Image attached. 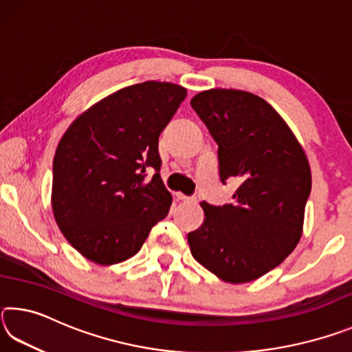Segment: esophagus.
<instances>
[{"label": "esophagus", "mask_w": 352, "mask_h": 352, "mask_svg": "<svg viewBox=\"0 0 352 352\" xmlns=\"http://www.w3.org/2000/svg\"><path fill=\"white\" fill-rule=\"evenodd\" d=\"M177 199L182 200V201H189V204H194V201L197 200L195 197H188V195H183L180 192H177Z\"/></svg>", "instance_id": "1"}]
</instances>
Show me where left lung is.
Instances as JSON below:
<instances>
[{
  "instance_id": "left-lung-1",
  "label": "left lung",
  "mask_w": 352,
  "mask_h": 352,
  "mask_svg": "<svg viewBox=\"0 0 352 352\" xmlns=\"http://www.w3.org/2000/svg\"><path fill=\"white\" fill-rule=\"evenodd\" d=\"M219 146L220 182L236 178L233 204L201 201L188 234L194 259L225 283L254 281L287 258L302 234L312 186L306 152L281 115L253 93L212 88L190 99Z\"/></svg>"
}]
</instances>
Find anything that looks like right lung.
I'll list each match as a JSON object with an SVG mask.
<instances>
[{
    "label": "right lung",
    "mask_w": 352,
    "mask_h": 352,
    "mask_svg": "<svg viewBox=\"0 0 352 352\" xmlns=\"http://www.w3.org/2000/svg\"><path fill=\"white\" fill-rule=\"evenodd\" d=\"M188 96L170 82H142L91 105L63 133L52 164V214L83 258L111 265L141 250L168 216L158 138ZM151 171L154 177L146 181Z\"/></svg>",
    "instance_id": "1"
}]
</instances>
